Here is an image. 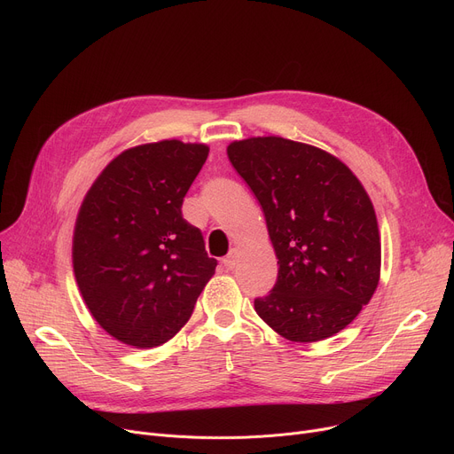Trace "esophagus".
Wrapping results in <instances>:
<instances>
[{"label": "esophagus", "instance_id": "esophagus-1", "mask_svg": "<svg viewBox=\"0 0 454 454\" xmlns=\"http://www.w3.org/2000/svg\"><path fill=\"white\" fill-rule=\"evenodd\" d=\"M237 259H239V250L233 248V250H230V254L223 259V265H224L228 270H231V269H235V265H237Z\"/></svg>", "mask_w": 454, "mask_h": 454}]
</instances>
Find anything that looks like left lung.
<instances>
[{"label": "left lung", "instance_id": "1", "mask_svg": "<svg viewBox=\"0 0 454 454\" xmlns=\"http://www.w3.org/2000/svg\"><path fill=\"white\" fill-rule=\"evenodd\" d=\"M228 158L263 207L279 265L255 313L293 342L333 337L372 300L380 274L363 184L333 154L278 136L233 141Z\"/></svg>", "mask_w": 454, "mask_h": 454}]
</instances>
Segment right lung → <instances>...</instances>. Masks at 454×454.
Instances as JSON below:
<instances>
[{
	"label": "right lung",
	"instance_id": "right-lung-1",
	"mask_svg": "<svg viewBox=\"0 0 454 454\" xmlns=\"http://www.w3.org/2000/svg\"><path fill=\"white\" fill-rule=\"evenodd\" d=\"M207 153L178 139L132 147L82 200L74 272L91 317L119 342L147 349L173 339L215 274L200 230L182 217Z\"/></svg>",
	"mask_w": 454,
	"mask_h": 454
}]
</instances>
